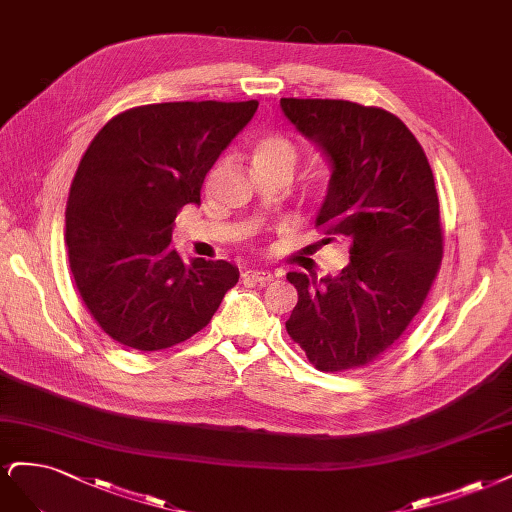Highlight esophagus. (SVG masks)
<instances>
[{
    "instance_id": "esophagus-1",
    "label": "esophagus",
    "mask_w": 512,
    "mask_h": 512,
    "mask_svg": "<svg viewBox=\"0 0 512 512\" xmlns=\"http://www.w3.org/2000/svg\"><path fill=\"white\" fill-rule=\"evenodd\" d=\"M274 276L268 270H244L242 280L244 283H270Z\"/></svg>"
}]
</instances>
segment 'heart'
I'll return each instance as SVG.
<instances>
[{"label": "heart", "mask_w": 512, "mask_h": 512, "mask_svg": "<svg viewBox=\"0 0 512 512\" xmlns=\"http://www.w3.org/2000/svg\"><path fill=\"white\" fill-rule=\"evenodd\" d=\"M251 161L255 172H272L280 168L293 172L295 161H298V148L287 136L268 134L253 144Z\"/></svg>", "instance_id": "1"}]
</instances>
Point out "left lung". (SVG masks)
I'll return each instance as SVG.
<instances>
[{"label": "left lung", "instance_id": "8db88e82", "mask_svg": "<svg viewBox=\"0 0 512 512\" xmlns=\"http://www.w3.org/2000/svg\"><path fill=\"white\" fill-rule=\"evenodd\" d=\"M285 117L332 163L317 227L344 238L351 261L336 278L289 272L298 289L287 334L321 372L368 366L421 310L442 263L434 174L412 131L376 106L280 100Z\"/></svg>", "mask_w": 512, "mask_h": 512}]
</instances>
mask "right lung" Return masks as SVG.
<instances>
[{"label":"right lung","mask_w":512,"mask_h":512,"mask_svg":"<svg viewBox=\"0 0 512 512\" xmlns=\"http://www.w3.org/2000/svg\"><path fill=\"white\" fill-rule=\"evenodd\" d=\"M259 102H166L129 108L93 138L70 187L65 244L95 323L136 351L189 340L238 283V268L185 263L172 223L200 204L204 178Z\"/></svg>","instance_id":"add662e5"}]
</instances>
